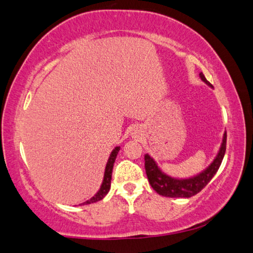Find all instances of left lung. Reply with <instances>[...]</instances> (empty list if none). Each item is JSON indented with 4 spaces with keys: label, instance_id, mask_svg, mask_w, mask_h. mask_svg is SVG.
I'll return each mask as SVG.
<instances>
[{
    "label": "left lung",
    "instance_id": "left-lung-1",
    "mask_svg": "<svg viewBox=\"0 0 253 253\" xmlns=\"http://www.w3.org/2000/svg\"><path fill=\"white\" fill-rule=\"evenodd\" d=\"M202 80L210 84L208 80L205 79L204 74H199ZM226 143H227V133L223 135V140L221 148L218 156H216L214 161L206 169L204 172L198 174L197 176L191 177V179H173V177L167 176L166 174L162 173V170L158 169L154 159H152L149 155L144 156V169L145 173H147L149 183L154 188L156 193L162 195L165 197H182V198H189L191 196L198 194L203 188L206 187L214 174L218 172L220 165L223 159L226 152Z\"/></svg>",
    "mask_w": 253,
    "mask_h": 253
}]
</instances>
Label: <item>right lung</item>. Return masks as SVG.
<instances>
[{
    "instance_id": "right-lung-1",
    "label": "right lung",
    "mask_w": 253,
    "mask_h": 253,
    "mask_svg": "<svg viewBox=\"0 0 253 253\" xmlns=\"http://www.w3.org/2000/svg\"><path fill=\"white\" fill-rule=\"evenodd\" d=\"M120 150V147H117L115 148V150L111 152V155H110V158L108 161V164H106V167H105V173H104V180H103V183L101 186V189L98 190V193L95 195L94 197L90 198L89 201L83 203L84 205H87V204H91V203H95V202H98L101 201L105 197V195L109 193L110 190V187H111V176H112V169H113V164L116 162V158H117V155H118V152Z\"/></svg>"
}]
</instances>
